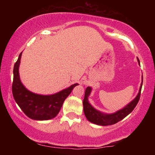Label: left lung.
<instances>
[{"label":"left lung","mask_w":155,"mask_h":155,"mask_svg":"<svg viewBox=\"0 0 155 155\" xmlns=\"http://www.w3.org/2000/svg\"><path fill=\"white\" fill-rule=\"evenodd\" d=\"M138 62L140 64V61L138 58ZM142 84H143V76H142V82L140 84L139 92L134 100L131 101L130 104L125 106L123 108L119 110L114 114H104L102 112L97 111L95 108L92 106V105L89 103L88 97L90 95L92 91V88L88 87L85 90L84 98L83 100V106H84V113L87 119L92 123L96 124L97 125L107 126L111 125V124H116L117 122H120L123 120L125 117H127L129 114L133 111L135 107L136 106L138 101L140 99V91H141Z\"/></svg>","instance_id":"obj_1"}]
</instances>
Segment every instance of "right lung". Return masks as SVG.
<instances>
[{
    "instance_id": "obj_1",
    "label": "right lung",
    "mask_w": 155,
    "mask_h": 155,
    "mask_svg": "<svg viewBox=\"0 0 155 155\" xmlns=\"http://www.w3.org/2000/svg\"><path fill=\"white\" fill-rule=\"evenodd\" d=\"M21 56L22 52L19 55L13 71L12 94L16 103L25 114L32 120H48L54 118L59 113L65 98L79 84H74L62 91L50 95L33 93L25 87L19 79V66Z\"/></svg>"
}]
</instances>
